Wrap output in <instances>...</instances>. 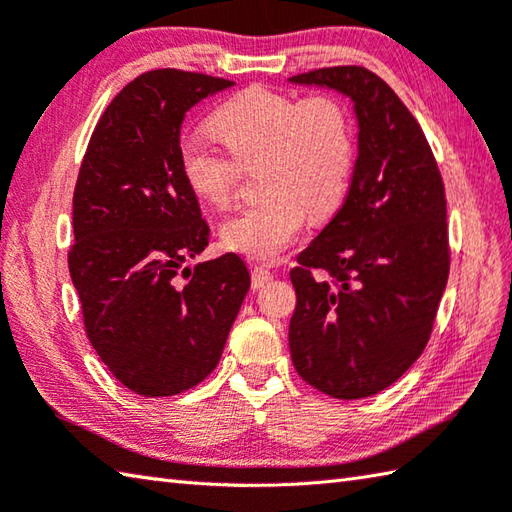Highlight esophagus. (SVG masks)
I'll return each mask as SVG.
<instances>
[{"mask_svg": "<svg viewBox=\"0 0 512 512\" xmlns=\"http://www.w3.org/2000/svg\"><path fill=\"white\" fill-rule=\"evenodd\" d=\"M270 279H273V273H270V268L266 264H255L250 268V282H253V288H262Z\"/></svg>", "mask_w": 512, "mask_h": 512, "instance_id": "34e87169", "label": "esophagus"}]
</instances>
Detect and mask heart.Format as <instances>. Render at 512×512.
<instances>
[{
    "label": "heart",
    "mask_w": 512,
    "mask_h": 512,
    "mask_svg": "<svg viewBox=\"0 0 512 512\" xmlns=\"http://www.w3.org/2000/svg\"><path fill=\"white\" fill-rule=\"evenodd\" d=\"M226 153L199 139L179 146V168L193 195L213 208L233 204L242 170H257L262 199L222 226L224 244L253 259H275L295 242L306 217H333L350 186L355 137L333 95L295 97L248 86L208 117Z\"/></svg>",
    "instance_id": "b5f03b06"
}]
</instances>
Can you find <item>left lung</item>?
<instances>
[{"instance_id":"8db88e82","label":"left lung","mask_w":512,"mask_h":512,"mask_svg":"<svg viewBox=\"0 0 512 512\" xmlns=\"http://www.w3.org/2000/svg\"><path fill=\"white\" fill-rule=\"evenodd\" d=\"M290 82L348 95L359 122L344 204L290 270V357L306 384L362 399L395 384L433 333L450 270L446 190L422 126L373 70L328 66Z\"/></svg>"}]
</instances>
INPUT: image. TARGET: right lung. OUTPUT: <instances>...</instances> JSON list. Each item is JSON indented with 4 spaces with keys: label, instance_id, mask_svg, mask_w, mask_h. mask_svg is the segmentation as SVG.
<instances>
[{
    "label": "right lung",
    "instance_id": "obj_1",
    "mask_svg": "<svg viewBox=\"0 0 512 512\" xmlns=\"http://www.w3.org/2000/svg\"><path fill=\"white\" fill-rule=\"evenodd\" d=\"M230 86L148 70L108 104L79 166L68 270L84 330L142 397L179 395L213 373L250 286L235 253L184 268L210 228L179 168V128L190 106Z\"/></svg>",
    "mask_w": 512,
    "mask_h": 512
}]
</instances>
